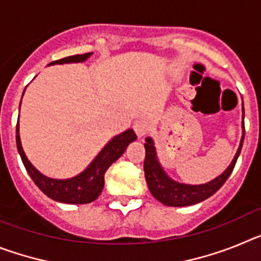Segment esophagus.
Segmentation results:
<instances>
[{
    "label": "esophagus",
    "mask_w": 261,
    "mask_h": 261,
    "mask_svg": "<svg viewBox=\"0 0 261 261\" xmlns=\"http://www.w3.org/2000/svg\"><path fill=\"white\" fill-rule=\"evenodd\" d=\"M133 129L138 137H144L149 130V123L145 119H136L133 121Z\"/></svg>",
    "instance_id": "1"
}]
</instances>
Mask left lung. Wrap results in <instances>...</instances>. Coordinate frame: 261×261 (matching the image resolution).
<instances>
[{"instance_id": "1", "label": "left lung", "mask_w": 261, "mask_h": 261, "mask_svg": "<svg viewBox=\"0 0 261 261\" xmlns=\"http://www.w3.org/2000/svg\"><path fill=\"white\" fill-rule=\"evenodd\" d=\"M243 136H242L239 149L232 159L231 165L227 167L225 172L216 177L214 180L209 181L206 184H200V186H190V184H180L174 181L172 179L165 174L158 159L155 155V147H154L153 140L150 137H146L145 142V161H144V171L145 179H146L147 187L150 190L151 195L155 197L158 201L168 206H187V205L197 204L200 201H204L205 199L211 197L212 195L220 190L225 184L227 177L232 172L238 159L239 153L242 150V145L244 140V107H243Z\"/></svg>"}]
</instances>
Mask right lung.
<instances>
[{
    "mask_svg": "<svg viewBox=\"0 0 261 261\" xmlns=\"http://www.w3.org/2000/svg\"><path fill=\"white\" fill-rule=\"evenodd\" d=\"M91 56V53L84 55H74V56L64 57L61 60L52 61L53 64H66V62H82ZM137 136L133 132V129H128L121 135L116 136L103 147V150L98 154L93 162L84 172H81L78 176L66 179V180H57L44 176L31 165L26 154L23 151L19 138V125L17 124V147L22 162L26 167L27 172L34 180V183L39 187L41 192L47 195L49 199L55 201L65 202V204H89L98 199V196L102 192L105 187V174L115 161L121 156L125 151L126 146L132 141H135Z\"/></svg>",
    "mask_w": 261,
    "mask_h": 261,
    "instance_id": "add662e5",
    "label": "right lung"
}]
</instances>
